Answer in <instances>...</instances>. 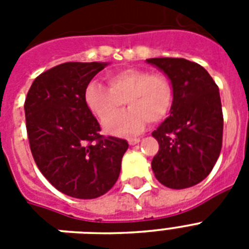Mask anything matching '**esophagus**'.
Wrapping results in <instances>:
<instances>
[{"mask_svg": "<svg viewBox=\"0 0 249 249\" xmlns=\"http://www.w3.org/2000/svg\"><path fill=\"white\" fill-rule=\"evenodd\" d=\"M140 138H129L128 142L130 146H133V144H137V143H140Z\"/></svg>", "mask_w": 249, "mask_h": 249, "instance_id": "esophagus-1", "label": "esophagus"}]
</instances>
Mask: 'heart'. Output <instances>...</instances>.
I'll return each mask as SVG.
<instances>
[{"instance_id":"b5f03b06","label":"heart","mask_w":249,"mask_h":249,"mask_svg":"<svg viewBox=\"0 0 249 249\" xmlns=\"http://www.w3.org/2000/svg\"><path fill=\"white\" fill-rule=\"evenodd\" d=\"M109 88L91 81L85 89V103L101 121L108 120L124 101L129 106L124 113L105 123V130L113 136L141 132L148 120H163L173 102V86L169 79L141 68H124L107 76Z\"/></svg>"}]
</instances>
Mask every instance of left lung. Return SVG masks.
<instances>
[{
	"label": "left lung",
	"mask_w": 249,
	"mask_h": 249,
	"mask_svg": "<svg viewBox=\"0 0 249 249\" xmlns=\"http://www.w3.org/2000/svg\"><path fill=\"white\" fill-rule=\"evenodd\" d=\"M169 79V117L152 132L159 151L152 172L169 189H187L204 179L220 156L224 117L218 86L200 64L183 58L146 59Z\"/></svg>",
	"instance_id": "1"
}]
</instances>
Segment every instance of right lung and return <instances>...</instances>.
Here are the masks:
<instances>
[{"mask_svg":"<svg viewBox=\"0 0 249 249\" xmlns=\"http://www.w3.org/2000/svg\"><path fill=\"white\" fill-rule=\"evenodd\" d=\"M107 66L103 62L55 66L36 77L25 98L33 159L56 190L77 199H95L112 189L129 147L125 140L99 134V123L84 98L86 86Z\"/></svg>","mask_w":249,"mask_h":249,"instance_id":"add662e5","label":"right lung"}]
</instances>
